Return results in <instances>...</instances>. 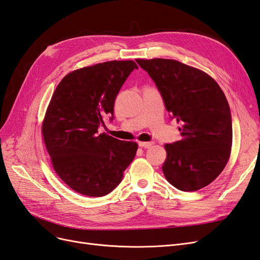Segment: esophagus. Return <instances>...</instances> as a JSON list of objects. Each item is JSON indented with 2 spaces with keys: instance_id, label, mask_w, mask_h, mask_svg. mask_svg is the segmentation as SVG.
Listing matches in <instances>:
<instances>
[{
  "instance_id": "1",
  "label": "esophagus",
  "mask_w": 260,
  "mask_h": 260,
  "mask_svg": "<svg viewBox=\"0 0 260 260\" xmlns=\"http://www.w3.org/2000/svg\"><path fill=\"white\" fill-rule=\"evenodd\" d=\"M153 145V142H139V146L140 147H144V148H148Z\"/></svg>"
}]
</instances>
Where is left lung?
<instances>
[{
	"mask_svg": "<svg viewBox=\"0 0 260 260\" xmlns=\"http://www.w3.org/2000/svg\"><path fill=\"white\" fill-rule=\"evenodd\" d=\"M162 98L170 119L182 124V139L166 144L162 172L178 190L211 183L229 160L232 118L224 93L210 76L174 59H138Z\"/></svg>",
	"mask_w": 260,
	"mask_h": 260,
	"instance_id": "1",
	"label": "left lung"
}]
</instances>
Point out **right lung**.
<instances>
[{
  "label": "right lung",
  "mask_w": 260,
  "mask_h": 260,
  "mask_svg": "<svg viewBox=\"0 0 260 260\" xmlns=\"http://www.w3.org/2000/svg\"><path fill=\"white\" fill-rule=\"evenodd\" d=\"M138 65L133 60L102 62L68 74L57 85L42 124L54 170L74 191L92 198L111 193L121 182L138 144L106 133L122 84Z\"/></svg>",
  "instance_id": "right-lung-1"
}]
</instances>
